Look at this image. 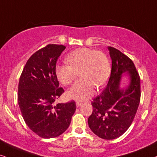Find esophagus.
<instances>
[{
	"label": "esophagus",
	"mask_w": 157,
	"mask_h": 157,
	"mask_svg": "<svg viewBox=\"0 0 157 157\" xmlns=\"http://www.w3.org/2000/svg\"><path fill=\"white\" fill-rule=\"evenodd\" d=\"M81 105H82V104H81L80 102H77V103H76V106H77V107H80V106H81Z\"/></svg>",
	"instance_id": "obj_1"
}]
</instances>
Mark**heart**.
<instances>
[{"instance_id":"obj_1","label":"heart","mask_w":157,"mask_h":157,"mask_svg":"<svg viewBox=\"0 0 157 157\" xmlns=\"http://www.w3.org/2000/svg\"><path fill=\"white\" fill-rule=\"evenodd\" d=\"M68 64L57 65L56 75L63 85L71 84L80 72L81 80L69 89L67 96L70 99L85 101L95 92L96 86L101 88L110 76L109 61L104 53L88 48H82L67 56Z\"/></svg>"}]
</instances>
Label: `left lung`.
<instances>
[{
	"instance_id": "left-lung-1",
	"label": "left lung",
	"mask_w": 157,
	"mask_h": 157,
	"mask_svg": "<svg viewBox=\"0 0 157 157\" xmlns=\"http://www.w3.org/2000/svg\"><path fill=\"white\" fill-rule=\"evenodd\" d=\"M108 50L112 59L109 80L105 90L93 99L88 122L99 138L113 140L124 133L133 121L140 103V79L131 59L113 47ZM126 73L128 85L121 82Z\"/></svg>"
}]
</instances>
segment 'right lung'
Returning <instances> with one entry per match:
<instances>
[{
  "mask_svg": "<svg viewBox=\"0 0 157 157\" xmlns=\"http://www.w3.org/2000/svg\"><path fill=\"white\" fill-rule=\"evenodd\" d=\"M64 45L49 44L31 56L19 78L18 104L29 129L43 138L64 132L76 110L74 101L57 104L64 93L56 75V64Z\"/></svg>",
  "mask_w": 157,
  "mask_h": 157,
  "instance_id": "obj_1",
  "label": "right lung"
}]
</instances>
